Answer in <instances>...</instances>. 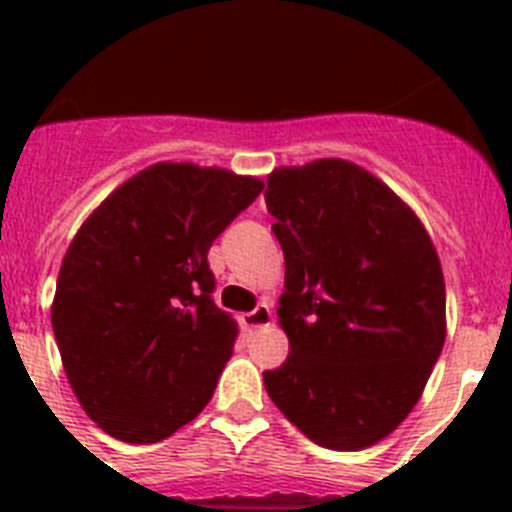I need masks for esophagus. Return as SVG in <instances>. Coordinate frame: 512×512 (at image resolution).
Instances as JSON below:
<instances>
[{"label":"esophagus","mask_w":512,"mask_h":512,"mask_svg":"<svg viewBox=\"0 0 512 512\" xmlns=\"http://www.w3.org/2000/svg\"><path fill=\"white\" fill-rule=\"evenodd\" d=\"M271 307L266 305H259L256 307V310H251V312H243L241 315V325H243V330H256V328H266V325L271 323Z\"/></svg>","instance_id":"esophagus-1"}]
</instances>
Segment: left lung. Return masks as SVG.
<instances>
[{
    "mask_svg": "<svg viewBox=\"0 0 512 512\" xmlns=\"http://www.w3.org/2000/svg\"><path fill=\"white\" fill-rule=\"evenodd\" d=\"M266 207L284 251L289 356L269 397L310 441L359 451L408 418L446 341V284L413 210L343 158L282 166Z\"/></svg>",
    "mask_w": 512,
    "mask_h": 512,
    "instance_id": "8db88e82",
    "label": "left lung"
}]
</instances>
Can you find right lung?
Returning <instances> with one entry per match:
<instances>
[{
	"label": "right lung",
	"mask_w": 512,
	"mask_h": 512,
	"mask_svg": "<svg viewBox=\"0 0 512 512\" xmlns=\"http://www.w3.org/2000/svg\"><path fill=\"white\" fill-rule=\"evenodd\" d=\"M264 182L153 164L87 217L58 271L51 323L81 408L110 436L156 443L202 413L238 323L212 300V241Z\"/></svg>",
	"instance_id": "add662e5"
}]
</instances>
